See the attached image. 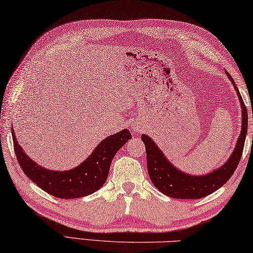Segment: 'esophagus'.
<instances>
[{"instance_id":"1","label":"esophagus","mask_w":253,"mask_h":253,"mask_svg":"<svg viewBox=\"0 0 253 253\" xmlns=\"http://www.w3.org/2000/svg\"><path fill=\"white\" fill-rule=\"evenodd\" d=\"M138 131H139V130H138V129H136V132H138Z\"/></svg>"}]
</instances>
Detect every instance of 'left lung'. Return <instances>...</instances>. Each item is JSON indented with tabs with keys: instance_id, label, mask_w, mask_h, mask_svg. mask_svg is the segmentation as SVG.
I'll list each match as a JSON object with an SVG mask.
<instances>
[{
	"instance_id": "1",
	"label": "left lung",
	"mask_w": 253,
	"mask_h": 253,
	"mask_svg": "<svg viewBox=\"0 0 253 253\" xmlns=\"http://www.w3.org/2000/svg\"><path fill=\"white\" fill-rule=\"evenodd\" d=\"M227 74V73H226ZM235 92L238 94L240 104L242 107V126L241 133L239 135L238 142L230 158L220 168L215 169L206 175L193 176L185 173L169 161L163 154L154 140L148 135L142 134L141 139L146 146L147 151V167L149 177L157 188L161 193L169 197L179 198V200H198L214 193L222 187L237 169L242 157L244 141H246L248 131V110L240 95L239 89L229 74Z\"/></svg>"
}]
</instances>
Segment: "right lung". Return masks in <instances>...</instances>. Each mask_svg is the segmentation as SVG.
<instances>
[{"mask_svg":"<svg viewBox=\"0 0 253 253\" xmlns=\"http://www.w3.org/2000/svg\"><path fill=\"white\" fill-rule=\"evenodd\" d=\"M12 138L16 159L27 177L45 193L63 200H70L90 195L104 185L115 154L132 135L126 129L107 136L95 148L87 159L77 167L65 171L49 170L29 158L16 141L13 127Z\"/></svg>","mask_w":253,"mask_h":253,"instance_id":"obj_1","label":"right lung"}]
</instances>
